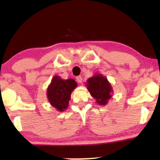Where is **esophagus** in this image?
Returning <instances> with one entry per match:
<instances>
[{
    "mask_svg": "<svg viewBox=\"0 0 160 160\" xmlns=\"http://www.w3.org/2000/svg\"><path fill=\"white\" fill-rule=\"evenodd\" d=\"M76 80H77V82H78V83H82L83 78H82V76H77V77H76Z\"/></svg>",
    "mask_w": 160,
    "mask_h": 160,
    "instance_id": "34e87169",
    "label": "esophagus"
}]
</instances>
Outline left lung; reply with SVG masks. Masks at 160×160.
I'll return each instance as SVG.
<instances>
[{
    "label": "left lung",
    "mask_w": 160,
    "mask_h": 160,
    "mask_svg": "<svg viewBox=\"0 0 160 160\" xmlns=\"http://www.w3.org/2000/svg\"><path fill=\"white\" fill-rule=\"evenodd\" d=\"M87 89L96 102L100 106H106L112 97L113 88L108 79L100 73H96L87 81Z\"/></svg>",
    "instance_id": "1"
}]
</instances>
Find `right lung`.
<instances>
[{"instance_id": "1", "label": "right lung", "mask_w": 160, "mask_h": 160, "mask_svg": "<svg viewBox=\"0 0 160 160\" xmlns=\"http://www.w3.org/2000/svg\"><path fill=\"white\" fill-rule=\"evenodd\" d=\"M77 83L73 78L62 79L59 76H54L48 86L47 96L49 103L58 111H64L68 107L69 100Z\"/></svg>"}]
</instances>
